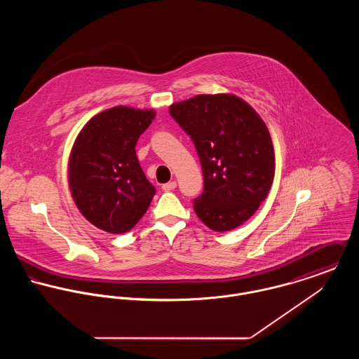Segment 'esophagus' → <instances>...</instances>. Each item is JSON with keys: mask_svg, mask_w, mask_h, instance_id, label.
I'll use <instances>...</instances> for the list:
<instances>
[{"mask_svg": "<svg viewBox=\"0 0 359 359\" xmlns=\"http://www.w3.org/2000/svg\"><path fill=\"white\" fill-rule=\"evenodd\" d=\"M177 188V182L175 181H170V182H167V184H164L163 187H161V189L164 191V192H170V191H174Z\"/></svg>", "mask_w": 359, "mask_h": 359, "instance_id": "34e87169", "label": "esophagus"}]
</instances>
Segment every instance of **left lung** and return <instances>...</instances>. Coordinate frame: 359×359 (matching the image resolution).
Listing matches in <instances>:
<instances>
[{
	"label": "left lung",
	"mask_w": 359,
	"mask_h": 359,
	"mask_svg": "<svg viewBox=\"0 0 359 359\" xmlns=\"http://www.w3.org/2000/svg\"><path fill=\"white\" fill-rule=\"evenodd\" d=\"M170 114L201 158L205 191L194 201L195 212L212 231L238 228L265 201L273 181L275 154L265 123L232 94L172 103Z\"/></svg>",
	"instance_id": "8db88e82"
}]
</instances>
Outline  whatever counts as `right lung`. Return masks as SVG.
I'll return each mask as SVG.
<instances>
[{"label": "right lung", "instance_id": "add662e5", "mask_svg": "<svg viewBox=\"0 0 359 359\" xmlns=\"http://www.w3.org/2000/svg\"><path fill=\"white\" fill-rule=\"evenodd\" d=\"M156 113L114 106L94 116L69 157V187L80 212L109 233L128 232L147 212L156 189L145 177L135 145Z\"/></svg>", "mask_w": 359, "mask_h": 359}]
</instances>
